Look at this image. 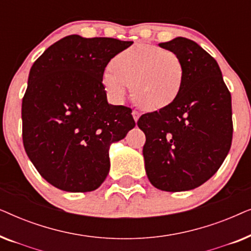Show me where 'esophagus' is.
I'll return each mask as SVG.
<instances>
[{
    "mask_svg": "<svg viewBox=\"0 0 251 251\" xmlns=\"http://www.w3.org/2000/svg\"><path fill=\"white\" fill-rule=\"evenodd\" d=\"M132 116H133V120H135V121L137 122V121H138L139 116H140V113L137 112V111H133L132 112Z\"/></svg>",
    "mask_w": 251,
    "mask_h": 251,
    "instance_id": "1",
    "label": "esophagus"
}]
</instances>
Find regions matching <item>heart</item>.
<instances>
[{"mask_svg":"<svg viewBox=\"0 0 251 251\" xmlns=\"http://www.w3.org/2000/svg\"><path fill=\"white\" fill-rule=\"evenodd\" d=\"M184 76V64L177 53L139 43L116 54L101 81L113 100H125L131 85L135 104L146 112H156L175 101Z\"/></svg>","mask_w":251,"mask_h":251,"instance_id":"obj_1","label":"heart"}]
</instances>
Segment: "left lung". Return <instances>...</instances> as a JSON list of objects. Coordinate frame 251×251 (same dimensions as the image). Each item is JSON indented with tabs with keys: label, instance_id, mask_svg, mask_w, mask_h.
Returning a JSON list of instances; mask_svg holds the SVG:
<instances>
[{
	"label": "left lung",
	"instance_id": "left-lung-1",
	"mask_svg": "<svg viewBox=\"0 0 251 251\" xmlns=\"http://www.w3.org/2000/svg\"><path fill=\"white\" fill-rule=\"evenodd\" d=\"M159 47L180 57L185 76L173 104L137 122L146 136V175L161 191L194 190L217 173L231 149V94L217 61L194 41L179 36Z\"/></svg>",
	"mask_w": 251,
	"mask_h": 251
}]
</instances>
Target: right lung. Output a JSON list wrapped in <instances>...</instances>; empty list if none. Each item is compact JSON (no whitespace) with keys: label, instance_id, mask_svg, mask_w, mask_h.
<instances>
[{"label":"right lung","instance_id":"1","mask_svg":"<svg viewBox=\"0 0 251 251\" xmlns=\"http://www.w3.org/2000/svg\"><path fill=\"white\" fill-rule=\"evenodd\" d=\"M132 43L73 34L33 64L22 105L23 142L52 186L97 190L109 173V147L135 128L131 108L109 104L101 81L109 60Z\"/></svg>","mask_w":251,"mask_h":251}]
</instances>
